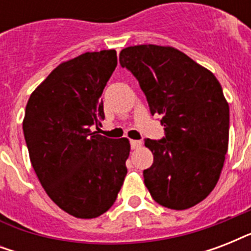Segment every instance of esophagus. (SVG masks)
I'll return each mask as SVG.
<instances>
[{
    "label": "esophagus",
    "mask_w": 251,
    "mask_h": 251,
    "mask_svg": "<svg viewBox=\"0 0 251 251\" xmlns=\"http://www.w3.org/2000/svg\"><path fill=\"white\" fill-rule=\"evenodd\" d=\"M142 146V142L141 141H130V147L133 150H137L139 149Z\"/></svg>",
    "instance_id": "34e87169"
}]
</instances>
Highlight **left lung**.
<instances>
[{
	"instance_id": "obj_1",
	"label": "left lung",
	"mask_w": 251,
	"mask_h": 251,
	"mask_svg": "<svg viewBox=\"0 0 251 251\" xmlns=\"http://www.w3.org/2000/svg\"><path fill=\"white\" fill-rule=\"evenodd\" d=\"M120 65L139 82L151 114L160 116L164 137L145 139L153 163L143 171L155 202L186 210L214 190L229 138V106L207 69L171 47L122 49Z\"/></svg>"
}]
</instances>
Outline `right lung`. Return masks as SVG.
I'll use <instances>...</instances> for the list:
<instances>
[{"instance_id": "obj_1", "label": "right lung", "mask_w": 251, "mask_h": 251, "mask_svg": "<svg viewBox=\"0 0 251 251\" xmlns=\"http://www.w3.org/2000/svg\"><path fill=\"white\" fill-rule=\"evenodd\" d=\"M117 66L113 49L87 52L57 66L33 91L23 133L49 198L80 219L98 218L117 199L130 143L92 131L105 118L101 94Z\"/></svg>"}]
</instances>
